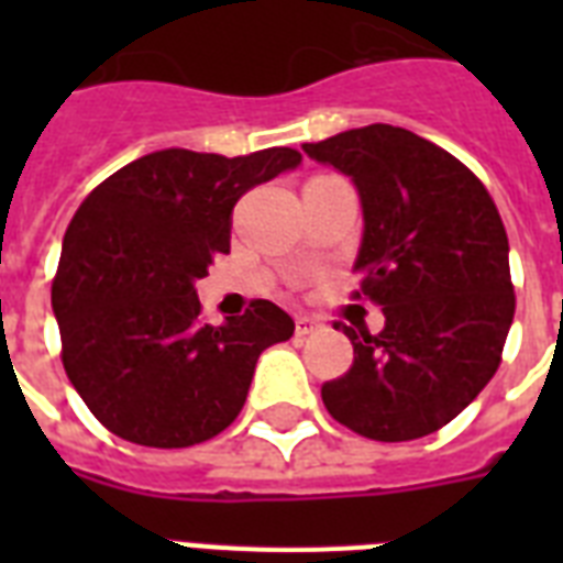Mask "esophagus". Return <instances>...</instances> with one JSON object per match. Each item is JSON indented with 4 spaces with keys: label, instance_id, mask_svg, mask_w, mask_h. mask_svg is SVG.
Here are the masks:
<instances>
[{
    "label": "esophagus",
    "instance_id": "1",
    "mask_svg": "<svg viewBox=\"0 0 563 563\" xmlns=\"http://www.w3.org/2000/svg\"><path fill=\"white\" fill-rule=\"evenodd\" d=\"M318 330H321V321H318V318H312V316L295 318V333L298 335H312V333H318Z\"/></svg>",
    "mask_w": 563,
    "mask_h": 563
}]
</instances>
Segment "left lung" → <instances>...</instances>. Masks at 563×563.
<instances>
[{
	"label": "left lung",
	"instance_id": "left-lung-1",
	"mask_svg": "<svg viewBox=\"0 0 563 563\" xmlns=\"http://www.w3.org/2000/svg\"><path fill=\"white\" fill-rule=\"evenodd\" d=\"M303 152L360 189L365 233L353 298L385 316L376 335L342 327L353 365L321 385V400L371 441L438 432L497 374L515 321L497 203L462 161L406 128H353Z\"/></svg>",
	"mask_w": 563,
	"mask_h": 563
}]
</instances>
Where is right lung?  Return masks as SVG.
<instances>
[{
	"label": "right lung",
	"instance_id": "add662e5",
	"mask_svg": "<svg viewBox=\"0 0 563 563\" xmlns=\"http://www.w3.org/2000/svg\"><path fill=\"white\" fill-rule=\"evenodd\" d=\"M300 152L145 154L101 180L64 236L52 280L60 360L101 427L131 444L210 441L245 406L260 353L295 333L272 300L203 324L195 280L230 251L247 189L295 169Z\"/></svg>",
	"mask_w": 563,
	"mask_h": 563
}]
</instances>
